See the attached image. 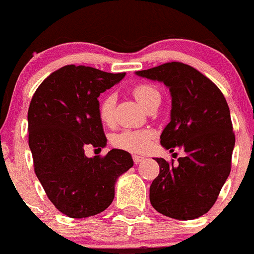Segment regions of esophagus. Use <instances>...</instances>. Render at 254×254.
Instances as JSON below:
<instances>
[{
  "label": "esophagus",
  "mask_w": 254,
  "mask_h": 254,
  "mask_svg": "<svg viewBox=\"0 0 254 254\" xmlns=\"http://www.w3.org/2000/svg\"><path fill=\"white\" fill-rule=\"evenodd\" d=\"M143 160H144V157H142V155H133V162H134L135 164H139Z\"/></svg>",
  "instance_id": "esophagus-1"
}]
</instances>
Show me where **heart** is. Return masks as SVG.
Wrapping results in <instances>:
<instances>
[{"mask_svg":"<svg viewBox=\"0 0 254 254\" xmlns=\"http://www.w3.org/2000/svg\"><path fill=\"white\" fill-rule=\"evenodd\" d=\"M132 92L140 105L147 109L152 102L160 101V92L154 85L139 82L132 87ZM116 96L112 92L104 95L99 102V117L102 124L112 126L115 124ZM154 132L150 129H124L112 135V145L129 152L143 153L149 149L154 139Z\"/></svg>","mask_w":254,"mask_h":254,"instance_id":"1","label":"heart"}]
</instances>
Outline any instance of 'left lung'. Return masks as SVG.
<instances>
[{
  "mask_svg": "<svg viewBox=\"0 0 254 254\" xmlns=\"http://www.w3.org/2000/svg\"><path fill=\"white\" fill-rule=\"evenodd\" d=\"M135 74L169 87L170 122L160 143L170 152H185L179 164L155 158L160 170L149 188L150 204L177 220L200 217L213 206L231 172L235 133L225 96L209 77L180 62Z\"/></svg>",
  "mask_w": 254,
  "mask_h": 254,
  "instance_id": "obj_1",
  "label": "left lung"
}]
</instances>
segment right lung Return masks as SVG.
Returning <instances> with one entry per match:
<instances>
[{
  "label": "right lung",
  "mask_w": 254,
  "mask_h": 254,
  "mask_svg": "<svg viewBox=\"0 0 254 254\" xmlns=\"http://www.w3.org/2000/svg\"><path fill=\"white\" fill-rule=\"evenodd\" d=\"M126 72L111 74L84 65H65L38 86L28 109V143L34 172L60 212L84 218L105 211L120 175L133 167L126 150L87 158L85 147L101 150L106 135L99 117L100 94Z\"/></svg>",
  "instance_id": "obj_1"
}]
</instances>
